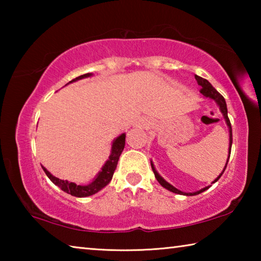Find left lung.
<instances>
[{"label": "left lung", "instance_id": "obj_1", "mask_svg": "<svg viewBox=\"0 0 261 261\" xmlns=\"http://www.w3.org/2000/svg\"><path fill=\"white\" fill-rule=\"evenodd\" d=\"M194 78H196V81H197V83H198V85H200L201 86V88H200V93L204 95V96H206V98H210V99H213L216 103L219 105V107H220V109H221V112H222V114H223V116H224V118H226V122H227V125L229 126V132H230V143H229V158H230V153H231V145H232V130H231V124H230V120H229V117H228V109H227V103H226V100H224V98L222 95H221L218 91L215 90V88L212 86V84L207 81V79H205V78H201V77H199V76H194ZM229 160V159H228ZM228 160H227V163H226V167H224V169H226L227 168V165H228ZM151 166H152V170H153V173H154V175H155V178L158 179V182L160 183L163 188H166L167 190H169V191H171V192H174V193H177V194H184V196H196V194H199V193H201V192H204L205 190H207L210 187H206V188H204V189H201V190H199V191H197V192H192V193H185V192H182V191H179V190H177L176 188H174L173 185H170L169 183L168 182H166L165 179H163L160 175L158 174V171L155 170V168H154V166H153V163L151 162ZM224 169H223V171H224ZM223 171L222 173H221L220 175H219V177L216 178L213 183H215L216 180H218L221 176H222V174H223Z\"/></svg>", "mask_w": 261, "mask_h": 261}]
</instances>
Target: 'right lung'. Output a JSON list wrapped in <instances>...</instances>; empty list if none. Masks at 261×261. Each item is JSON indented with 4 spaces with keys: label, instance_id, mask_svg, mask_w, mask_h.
<instances>
[{
    "label": "right lung",
    "instance_id": "obj_1",
    "mask_svg": "<svg viewBox=\"0 0 261 261\" xmlns=\"http://www.w3.org/2000/svg\"><path fill=\"white\" fill-rule=\"evenodd\" d=\"M91 74L92 73L82 74V76L72 79L70 83L78 81V79H82V78L90 77ZM124 145H125V135L123 134L114 140L112 153H110L109 159L107 160V162L105 163V166L102 167V170L100 171L99 175L96 176V178L93 180V182L88 185H77L72 182H68V180L60 179V178L55 177V176H53L45 167H42V169H43V171H45L48 177H49L51 182L55 185H57L59 188H61V190H63L64 192L71 194V196H74V197L92 196V194H94L98 191H100L101 189L105 188L106 185H107L110 180H112L114 171H115V169H116L118 159H120L121 153L123 149H124Z\"/></svg>",
    "mask_w": 261,
    "mask_h": 261
}]
</instances>
